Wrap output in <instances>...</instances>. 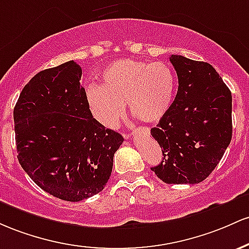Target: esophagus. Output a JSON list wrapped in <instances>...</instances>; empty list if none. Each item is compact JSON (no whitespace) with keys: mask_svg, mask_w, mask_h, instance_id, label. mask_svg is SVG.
Listing matches in <instances>:
<instances>
[{"mask_svg":"<svg viewBox=\"0 0 249 249\" xmlns=\"http://www.w3.org/2000/svg\"><path fill=\"white\" fill-rule=\"evenodd\" d=\"M124 138H125V139H129L130 135H129V134H128V135H124Z\"/></svg>","mask_w":249,"mask_h":249,"instance_id":"esophagus-1","label":"esophagus"}]
</instances>
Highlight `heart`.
I'll use <instances>...</instances> for the list:
<instances>
[{"label":"heart","mask_w":249,"mask_h":249,"mask_svg":"<svg viewBox=\"0 0 249 249\" xmlns=\"http://www.w3.org/2000/svg\"><path fill=\"white\" fill-rule=\"evenodd\" d=\"M101 80V87H88L87 102L96 121L110 129L124 119L125 103L135 119L153 124L166 115L174 99L175 76L166 63L116 61Z\"/></svg>","instance_id":"b5f03b06"}]
</instances>
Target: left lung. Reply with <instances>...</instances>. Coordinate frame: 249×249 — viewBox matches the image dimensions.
<instances>
[{
  "instance_id": "8db88e82",
  "label": "left lung",
  "mask_w": 249,
  "mask_h": 249,
  "mask_svg": "<svg viewBox=\"0 0 249 249\" xmlns=\"http://www.w3.org/2000/svg\"><path fill=\"white\" fill-rule=\"evenodd\" d=\"M178 80L169 110L150 134L162 149L152 170L166 183H199L213 172L230 146L231 93L207 62L172 55Z\"/></svg>"
}]
</instances>
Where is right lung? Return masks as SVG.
<instances>
[{
    "mask_svg": "<svg viewBox=\"0 0 249 249\" xmlns=\"http://www.w3.org/2000/svg\"><path fill=\"white\" fill-rule=\"evenodd\" d=\"M81 75L74 61L44 69L24 86L14 108L21 167L44 192L71 202L105 188L124 142L91 115Z\"/></svg>",
    "mask_w": 249,
    "mask_h": 249,
    "instance_id": "1",
    "label": "right lung"
}]
</instances>
